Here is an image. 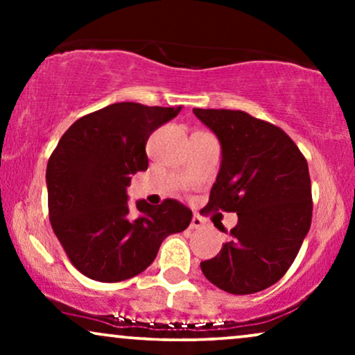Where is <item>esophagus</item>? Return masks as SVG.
<instances>
[{"instance_id":"34e87169","label":"esophagus","mask_w":355,"mask_h":355,"mask_svg":"<svg viewBox=\"0 0 355 355\" xmlns=\"http://www.w3.org/2000/svg\"><path fill=\"white\" fill-rule=\"evenodd\" d=\"M202 227H203L202 217H198V215H193V217H191V222H190V229H202Z\"/></svg>"}]
</instances>
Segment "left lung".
Returning <instances> with one entry per match:
<instances>
[{
    "label": "left lung",
    "mask_w": 355,
    "mask_h": 355,
    "mask_svg": "<svg viewBox=\"0 0 355 355\" xmlns=\"http://www.w3.org/2000/svg\"><path fill=\"white\" fill-rule=\"evenodd\" d=\"M193 113L222 146L217 182L203 210L239 215L230 242L200 263L202 272L229 294H255L282 279L311 229L307 160L282 128L245 112Z\"/></svg>",
    "instance_id": "obj_1"
}]
</instances>
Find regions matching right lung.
<instances>
[{"label": "right lung", "instance_id": "add662e5", "mask_svg": "<svg viewBox=\"0 0 355 355\" xmlns=\"http://www.w3.org/2000/svg\"><path fill=\"white\" fill-rule=\"evenodd\" d=\"M121 101L78 118L60 138L46 166L53 232L68 259L98 282L132 279L153 262L162 242L190 225L191 210L173 198L128 205L132 175L148 168L145 145L180 113Z\"/></svg>", "mask_w": 355, "mask_h": 355}]
</instances>
